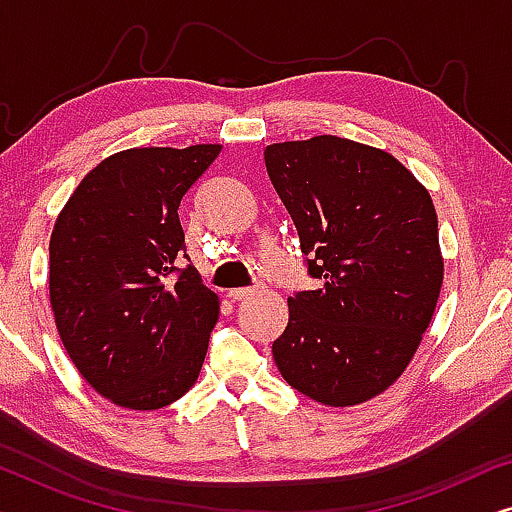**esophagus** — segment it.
I'll list each match as a JSON object with an SVG mask.
<instances>
[{
	"label": "esophagus",
	"instance_id": "34e87169",
	"mask_svg": "<svg viewBox=\"0 0 512 512\" xmlns=\"http://www.w3.org/2000/svg\"><path fill=\"white\" fill-rule=\"evenodd\" d=\"M249 296H254V289H230L228 291V298L230 300H244V298H249Z\"/></svg>",
	"mask_w": 512,
	"mask_h": 512
}]
</instances>
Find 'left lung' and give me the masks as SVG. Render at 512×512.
I'll list each match as a JSON object with an SVG mask.
<instances>
[{
	"mask_svg": "<svg viewBox=\"0 0 512 512\" xmlns=\"http://www.w3.org/2000/svg\"><path fill=\"white\" fill-rule=\"evenodd\" d=\"M265 167L289 209L314 291L289 298L272 342L279 373L312 401L347 408L394 384L443 286L431 195L391 153L345 137L270 144Z\"/></svg>",
	"mask_w": 512,
	"mask_h": 512,
	"instance_id": "8db88e82",
	"label": "left lung"
}]
</instances>
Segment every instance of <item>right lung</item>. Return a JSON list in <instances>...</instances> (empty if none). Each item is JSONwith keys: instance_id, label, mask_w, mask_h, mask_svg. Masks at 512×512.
I'll list each match as a JSON object with an SVG mask.
<instances>
[{"instance_id": "right-lung-1", "label": "right lung", "mask_w": 512, "mask_h": 512, "mask_svg": "<svg viewBox=\"0 0 512 512\" xmlns=\"http://www.w3.org/2000/svg\"><path fill=\"white\" fill-rule=\"evenodd\" d=\"M219 151L195 144L114 153L83 177L55 221V326L83 380L121 408H165L200 375L219 296L193 265L179 268L188 256L177 212Z\"/></svg>"}]
</instances>
